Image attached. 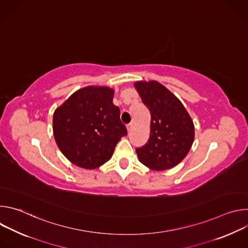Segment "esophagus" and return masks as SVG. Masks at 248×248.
Returning a JSON list of instances; mask_svg holds the SVG:
<instances>
[{
	"mask_svg": "<svg viewBox=\"0 0 248 248\" xmlns=\"http://www.w3.org/2000/svg\"><path fill=\"white\" fill-rule=\"evenodd\" d=\"M126 128H127V131H130V129L132 128V124L130 123V124H126Z\"/></svg>",
	"mask_w": 248,
	"mask_h": 248,
	"instance_id": "esophagus-1",
	"label": "esophagus"
}]
</instances>
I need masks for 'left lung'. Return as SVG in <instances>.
I'll return each mask as SVG.
<instances>
[{
    "label": "left lung",
    "instance_id": "8db88e82",
    "mask_svg": "<svg viewBox=\"0 0 248 248\" xmlns=\"http://www.w3.org/2000/svg\"><path fill=\"white\" fill-rule=\"evenodd\" d=\"M151 115L147 143L137 147L139 161L146 167L164 170L186 156L194 140V125L182 102L157 81L134 84Z\"/></svg>",
    "mask_w": 248,
    "mask_h": 248
}]
</instances>
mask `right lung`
<instances>
[{
  "label": "right lung",
  "instance_id": "right-lung-1",
  "mask_svg": "<svg viewBox=\"0 0 248 248\" xmlns=\"http://www.w3.org/2000/svg\"><path fill=\"white\" fill-rule=\"evenodd\" d=\"M109 87L88 86L70 96L54 113L58 147L75 165L95 169L109 161L117 143L127 134Z\"/></svg>",
  "mask_w": 248,
  "mask_h": 248
}]
</instances>
